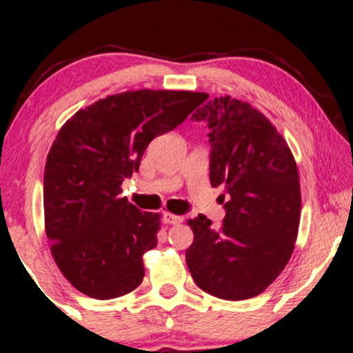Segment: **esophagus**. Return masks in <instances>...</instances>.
Instances as JSON below:
<instances>
[{
  "mask_svg": "<svg viewBox=\"0 0 353 353\" xmlns=\"http://www.w3.org/2000/svg\"><path fill=\"white\" fill-rule=\"evenodd\" d=\"M182 216H177V214H172V213H164L163 214V223L164 224H179L182 223Z\"/></svg>",
  "mask_w": 353,
  "mask_h": 353,
  "instance_id": "obj_1",
  "label": "esophagus"
}]
</instances>
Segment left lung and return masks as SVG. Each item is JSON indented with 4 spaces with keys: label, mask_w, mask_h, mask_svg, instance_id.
I'll list each match as a JSON object with an SVG mask.
<instances>
[{
    "label": "left lung",
    "mask_w": 353,
    "mask_h": 353,
    "mask_svg": "<svg viewBox=\"0 0 353 353\" xmlns=\"http://www.w3.org/2000/svg\"><path fill=\"white\" fill-rule=\"evenodd\" d=\"M203 101L192 119L208 122L210 181L229 199L219 229L203 214L189 219L194 242L185 261L210 295L252 299L278 278L294 252L302 210L297 164L283 135L248 103L208 100L206 93Z\"/></svg>",
    "instance_id": "8db88e82"
}]
</instances>
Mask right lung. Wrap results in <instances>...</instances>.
Returning <instances> with one entry per match:
<instances>
[{"label":"right lung","mask_w":353,"mask_h":353,"mask_svg":"<svg viewBox=\"0 0 353 353\" xmlns=\"http://www.w3.org/2000/svg\"><path fill=\"white\" fill-rule=\"evenodd\" d=\"M203 95L116 93L59 129L45 164V231L56 265L79 292L110 300L142 283V256L157 247L161 216L129 203L121 184L139 171L148 143L182 124Z\"/></svg>","instance_id":"right-lung-1"}]
</instances>
